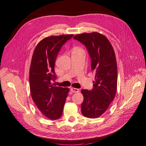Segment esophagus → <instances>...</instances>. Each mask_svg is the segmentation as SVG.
I'll return each mask as SVG.
<instances>
[{
    "label": "esophagus",
    "instance_id": "34e87169",
    "mask_svg": "<svg viewBox=\"0 0 146 146\" xmlns=\"http://www.w3.org/2000/svg\"><path fill=\"white\" fill-rule=\"evenodd\" d=\"M70 92H71L72 93H78L79 92V90L78 88L71 87L70 88Z\"/></svg>",
    "mask_w": 146,
    "mask_h": 146
}]
</instances>
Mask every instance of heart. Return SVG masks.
I'll return each instance as SVG.
<instances>
[{
    "instance_id": "heart-1",
    "label": "heart",
    "mask_w": 146,
    "mask_h": 146,
    "mask_svg": "<svg viewBox=\"0 0 146 146\" xmlns=\"http://www.w3.org/2000/svg\"><path fill=\"white\" fill-rule=\"evenodd\" d=\"M73 51H82V50L81 48H79L78 47H76V48H74Z\"/></svg>"
}]
</instances>
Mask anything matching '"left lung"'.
<instances>
[{
    "mask_svg": "<svg viewBox=\"0 0 146 146\" xmlns=\"http://www.w3.org/2000/svg\"><path fill=\"white\" fill-rule=\"evenodd\" d=\"M73 38L85 45L90 55L91 68L95 73L93 88L83 90L82 115L89 118L100 117L114 100L117 89V64L113 48L107 37L98 32L76 35Z\"/></svg>",
    "mask_w": 146,
    "mask_h": 146,
    "instance_id": "8db88e82",
    "label": "left lung"
}]
</instances>
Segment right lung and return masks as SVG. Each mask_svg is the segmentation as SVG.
Returning a JSON list of instances; mask_svg holds the SVG:
<instances>
[{"label": "right lung", "instance_id": "right-lung-1", "mask_svg": "<svg viewBox=\"0 0 146 146\" xmlns=\"http://www.w3.org/2000/svg\"><path fill=\"white\" fill-rule=\"evenodd\" d=\"M73 35L51 36L41 40L33 54L30 68V93L42 114L51 120L62 116L68 88L54 86V63L62 46Z\"/></svg>", "mask_w": 146, "mask_h": 146}]
</instances>
